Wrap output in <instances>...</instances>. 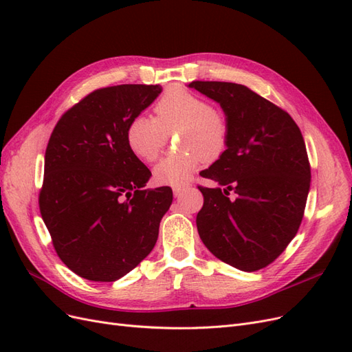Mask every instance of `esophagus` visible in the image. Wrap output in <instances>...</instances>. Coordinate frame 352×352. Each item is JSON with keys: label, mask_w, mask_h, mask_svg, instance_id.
Masks as SVG:
<instances>
[{"label": "esophagus", "mask_w": 352, "mask_h": 352, "mask_svg": "<svg viewBox=\"0 0 352 352\" xmlns=\"http://www.w3.org/2000/svg\"><path fill=\"white\" fill-rule=\"evenodd\" d=\"M188 188L186 186H175L173 188V195L176 197V198H179V197H182L184 195V192Z\"/></svg>", "instance_id": "esophagus-1"}]
</instances>
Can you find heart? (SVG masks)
I'll return each instance as SVG.
<instances>
[{"label": "heart", "instance_id": "b5f03b06", "mask_svg": "<svg viewBox=\"0 0 352 352\" xmlns=\"http://www.w3.org/2000/svg\"><path fill=\"white\" fill-rule=\"evenodd\" d=\"M155 119L136 116L126 129V142L141 162L153 163L163 153L167 133L180 131L184 153L160 162L153 176L158 185L182 186L206 160L219 158L228 148L229 123L208 100L180 87L170 88L154 107Z\"/></svg>", "mask_w": 352, "mask_h": 352}]
</instances>
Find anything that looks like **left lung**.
<instances>
[{
    "label": "left lung",
    "instance_id": "obj_1",
    "mask_svg": "<svg viewBox=\"0 0 352 352\" xmlns=\"http://www.w3.org/2000/svg\"><path fill=\"white\" fill-rule=\"evenodd\" d=\"M189 88L219 102L229 123L225 153L199 173L223 188L198 186L199 238L232 267L260 270L301 225L311 180L304 138L289 114L243 85L194 80Z\"/></svg>",
    "mask_w": 352,
    "mask_h": 352
}]
</instances>
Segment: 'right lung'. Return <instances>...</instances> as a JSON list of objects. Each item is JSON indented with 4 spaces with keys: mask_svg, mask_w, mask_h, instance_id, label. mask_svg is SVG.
<instances>
[{
    "mask_svg": "<svg viewBox=\"0 0 352 352\" xmlns=\"http://www.w3.org/2000/svg\"><path fill=\"white\" fill-rule=\"evenodd\" d=\"M160 85L91 92L61 116L47 145L39 210L60 260L83 279L114 282L154 248L172 188L144 189L151 172L126 129Z\"/></svg>",
    "mask_w": 352,
    "mask_h": 352,
    "instance_id": "right-lung-1",
    "label": "right lung"
}]
</instances>
